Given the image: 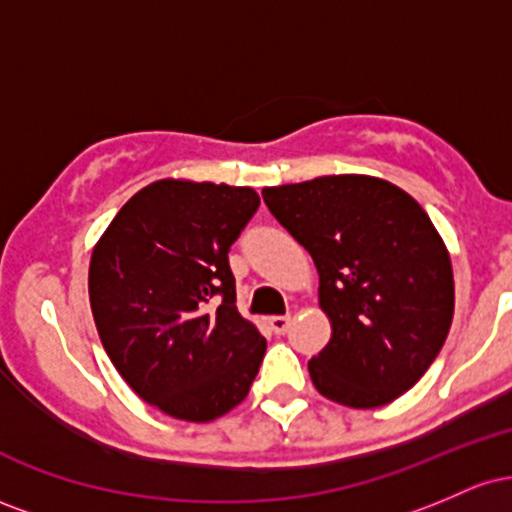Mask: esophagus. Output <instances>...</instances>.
<instances>
[{
    "label": "esophagus",
    "instance_id": "1",
    "mask_svg": "<svg viewBox=\"0 0 512 512\" xmlns=\"http://www.w3.org/2000/svg\"><path fill=\"white\" fill-rule=\"evenodd\" d=\"M291 327V315H274L269 317V330L274 334H286Z\"/></svg>",
    "mask_w": 512,
    "mask_h": 512
}]
</instances>
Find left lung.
Masks as SVG:
<instances>
[{
  "label": "left lung",
  "mask_w": 512,
  "mask_h": 512,
  "mask_svg": "<svg viewBox=\"0 0 512 512\" xmlns=\"http://www.w3.org/2000/svg\"><path fill=\"white\" fill-rule=\"evenodd\" d=\"M262 197L320 274L332 339L308 361L317 392L373 409L419 383L455 310L448 250L419 202L368 175L264 187Z\"/></svg>",
  "instance_id": "left-lung-1"
}]
</instances>
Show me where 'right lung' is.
Listing matches in <instances>:
<instances>
[{
  "label": "right lung",
  "mask_w": 512,
  "mask_h": 512,
  "mask_svg": "<svg viewBox=\"0 0 512 512\" xmlns=\"http://www.w3.org/2000/svg\"><path fill=\"white\" fill-rule=\"evenodd\" d=\"M260 207L250 187L158 180L98 240L88 296L105 354L151 407L214 421L248 397L267 342L236 308L228 252Z\"/></svg>",
  "instance_id": "obj_1"
}]
</instances>
